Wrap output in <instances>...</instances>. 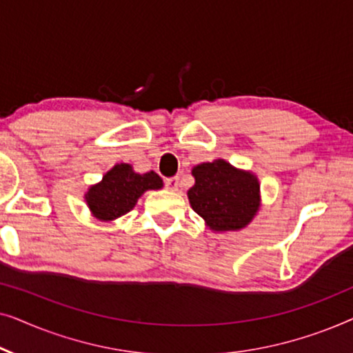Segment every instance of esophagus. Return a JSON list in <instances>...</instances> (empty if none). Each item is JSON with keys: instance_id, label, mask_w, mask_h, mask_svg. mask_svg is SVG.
<instances>
[{"instance_id": "esophagus-1", "label": "esophagus", "mask_w": 353, "mask_h": 353, "mask_svg": "<svg viewBox=\"0 0 353 353\" xmlns=\"http://www.w3.org/2000/svg\"><path fill=\"white\" fill-rule=\"evenodd\" d=\"M165 186H167V190L176 191L178 186H180V178H178V176L167 178V180H165Z\"/></svg>"}]
</instances>
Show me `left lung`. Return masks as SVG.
<instances>
[{"mask_svg":"<svg viewBox=\"0 0 353 353\" xmlns=\"http://www.w3.org/2000/svg\"><path fill=\"white\" fill-rule=\"evenodd\" d=\"M191 173L196 183L188 199L212 231H238L252 221L260 207V185L252 172L216 159L199 163Z\"/></svg>","mask_w":353,"mask_h":353,"instance_id":"8db88e82","label":"left lung"}]
</instances>
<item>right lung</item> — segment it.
<instances>
[{"label":"right lung","instance_id":"right-lung-1","mask_svg":"<svg viewBox=\"0 0 353 353\" xmlns=\"http://www.w3.org/2000/svg\"><path fill=\"white\" fill-rule=\"evenodd\" d=\"M162 178L156 172L137 173L130 163H117L98 185L90 186L85 201L98 220L112 221L128 214L149 190H161Z\"/></svg>","mask_w":353,"mask_h":353}]
</instances>
